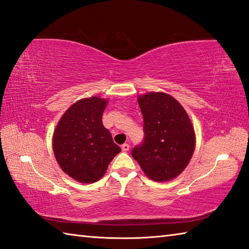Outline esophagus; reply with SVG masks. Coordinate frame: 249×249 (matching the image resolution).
<instances>
[{
	"mask_svg": "<svg viewBox=\"0 0 249 249\" xmlns=\"http://www.w3.org/2000/svg\"><path fill=\"white\" fill-rule=\"evenodd\" d=\"M129 150V144L128 143H124L122 145V151L123 152H127Z\"/></svg>",
	"mask_w": 249,
	"mask_h": 249,
	"instance_id": "obj_1",
	"label": "esophagus"
}]
</instances>
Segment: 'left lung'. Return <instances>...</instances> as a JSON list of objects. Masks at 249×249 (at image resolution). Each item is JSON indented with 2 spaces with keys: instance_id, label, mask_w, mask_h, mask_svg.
Returning a JSON list of instances; mask_svg holds the SVG:
<instances>
[{
  "instance_id": "1",
  "label": "left lung",
  "mask_w": 249,
  "mask_h": 249,
  "mask_svg": "<svg viewBox=\"0 0 249 249\" xmlns=\"http://www.w3.org/2000/svg\"><path fill=\"white\" fill-rule=\"evenodd\" d=\"M143 115L144 138L131 156L154 181L177 178L190 160L196 137L186 111L166 93L151 92L139 96Z\"/></svg>"
}]
</instances>
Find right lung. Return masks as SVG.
Returning <instances> with one entry per match:
<instances>
[{"label": "right lung", "instance_id": "add662e5", "mask_svg": "<svg viewBox=\"0 0 249 249\" xmlns=\"http://www.w3.org/2000/svg\"><path fill=\"white\" fill-rule=\"evenodd\" d=\"M106 106L107 100L95 96L78 100L63 114L53 134L56 161L78 182L98 181L121 152L103 125Z\"/></svg>", "mask_w": 249, "mask_h": 249}]
</instances>
